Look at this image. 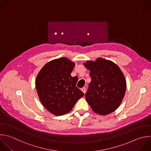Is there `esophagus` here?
<instances>
[{"instance_id":"esophagus-1","label":"esophagus","mask_w":151,"mask_h":151,"mask_svg":"<svg viewBox=\"0 0 151 151\" xmlns=\"http://www.w3.org/2000/svg\"><path fill=\"white\" fill-rule=\"evenodd\" d=\"M81 90V91L83 92L84 94L86 93V87H83Z\"/></svg>"}]
</instances>
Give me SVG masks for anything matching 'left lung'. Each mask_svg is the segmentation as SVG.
Instances as JSON below:
<instances>
[{
	"mask_svg": "<svg viewBox=\"0 0 151 151\" xmlns=\"http://www.w3.org/2000/svg\"><path fill=\"white\" fill-rule=\"evenodd\" d=\"M83 64L90 70L91 78L85 94L86 101L96 113L104 116L113 112L126 92V81L122 71L115 63L102 58Z\"/></svg>",
	"mask_w": 151,
	"mask_h": 151,
	"instance_id": "obj_1",
	"label": "left lung"
}]
</instances>
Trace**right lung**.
I'll use <instances>...</instances> for the list:
<instances>
[{"instance_id":"right-lung-1","label":"right lung","mask_w":151,"mask_h":151,"mask_svg":"<svg viewBox=\"0 0 151 151\" xmlns=\"http://www.w3.org/2000/svg\"><path fill=\"white\" fill-rule=\"evenodd\" d=\"M75 63L66 57L47 63L38 73L35 87L44 107L55 116L70 111L84 93L76 87L78 77L71 73Z\"/></svg>"}]
</instances>
